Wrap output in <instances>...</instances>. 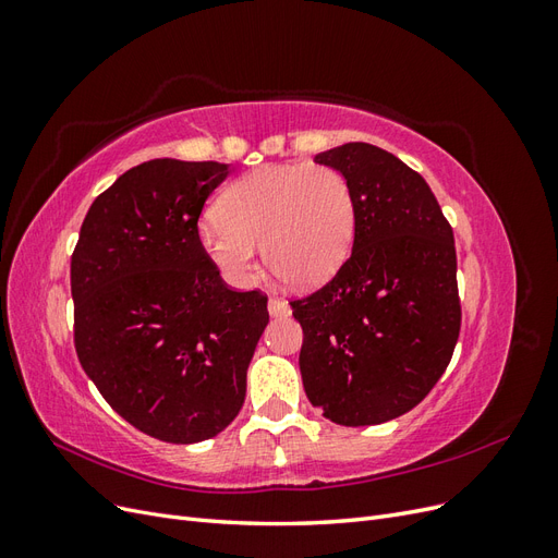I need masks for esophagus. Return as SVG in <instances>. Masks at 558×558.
I'll return each instance as SVG.
<instances>
[{"label": "esophagus", "instance_id": "obj_1", "mask_svg": "<svg viewBox=\"0 0 558 558\" xmlns=\"http://www.w3.org/2000/svg\"><path fill=\"white\" fill-rule=\"evenodd\" d=\"M267 312H269V316H291L289 302L281 300V298H269V302H267Z\"/></svg>", "mask_w": 558, "mask_h": 558}]
</instances>
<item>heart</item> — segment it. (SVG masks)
I'll return each instance as SVG.
<instances>
[{
  "label": "heart",
  "instance_id": "b5f03b06",
  "mask_svg": "<svg viewBox=\"0 0 558 558\" xmlns=\"http://www.w3.org/2000/svg\"><path fill=\"white\" fill-rule=\"evenodd\" d=\"M356 234L349 179L328 165H265L246 172L218 199L197 240L234 286L258 275V244L269 269L293 289L326 283L347 260Z\"/></svg>",
  "mask_w": 558,
  "mask_h": 558
}]
</instances>
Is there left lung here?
<instances>
[{
  "label": "left lung",
  "mask_w": 558,
  "mask_h": 558,
  "mask_svg": "<svg viewBox=\"0 0 558 558\" xmlns=\"http://www.w3.org/2000/svg\"><path fill=\"white\" fill-rule=\"evenodd\" d=\"M356 199L351 256L324 289L293 300L300 373L314 408L340 426H375L424 400L461 330L453 232L424 177L388 150H324Z\"/></svg>",
  "instance_id": "left-lung-1"
}]
</instances>
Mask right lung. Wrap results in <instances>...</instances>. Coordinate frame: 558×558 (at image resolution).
<instances>
[{
	"label": "right lung",
	"mask_w": 558,
	"mask_h": 558,
	"mask_svg": "<svg viewBox=\"0 0 558 558\" xmlns=\"http://www.w3.org/2000/svg\"><path fill=\"white\" fill-rule=\"evenodd\" d=\"M223 162L148 160L97 195L72 256L81 367L128 424L172 445L240 414L267 326L260 291H232L197 240Z\"/></svg>",
	"instance_id": "right-lung-1"
}]
</instances>
